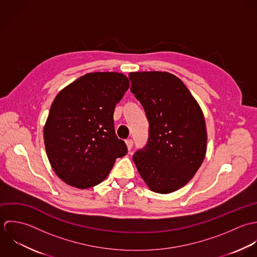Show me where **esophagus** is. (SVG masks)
Segmentation results:
<instances>
[{
    "label": "esophagus",
    "instance_id": "34e87169",
    "mask_svg": "<svg viewBox=\"0 0 257 257\" xmlns=\"http://www.w3.org/2000/svg\"><path fill=\"white\" fill-rule=\"evenodd\" d=\"M125 143H126V146H127L128 150H131V148L133 147V141L131 139H128V140L125 141Z\"/></svg>",
    "mask_w": 257,
    "mask_h": 257
}]
</instances>
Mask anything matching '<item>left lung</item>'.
Masks as SVG:
<instances>
[{
	"mask_svg": "<svg viewBox=\"0 0 257 257\" xmlns=\"http://www.w3.org/2000/svg\"><path fill=\"white\" fill-rule=\"evenodd\" d=\"M129 78L149 121L148 144L133 161L151 191L173 193L188 184L204 162L207 134L203 110L172 73L130 72Z\"/></svg>",
	"mask_w": 257,
	"mask_h": 257,
	"instance_id": "left-lung-1",
	"label": "left lung"
}]
</instances>
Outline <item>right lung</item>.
Segmentation results:
<instances>
[{"label":"right lung","mask_w":257,"mask_h":257,"mask_svg":"<svg viewBox=\"0 0 257 257\" xmlns=\"http://www.w3.org/2000/svg\"><path fill=\"white\" fill-rule=\"evenodd\" d=\"M130 82L119 72L87 73L59 91L44 127L52 170L65 184L88 189L127 154L114 130L113 113Z\"/></svg>","instance_id":"right-lung-1"}]
</instances>
